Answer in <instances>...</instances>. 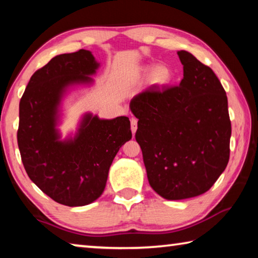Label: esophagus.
<instances>
[{"label":"esophagus","mask_w":258,"mask_h":258,"mask_svg":"<svg viewBox=\"0 0 258 258\" xmlns=\"http://www.w3.org/2000/svg\"><path fill=\"white\" fill-rule=\"evenodd\" d=\"M138 130V119L137 118H131V131H132L133 135L135 134Z\"/></svg>","instance_id":"1"}]
</instances>
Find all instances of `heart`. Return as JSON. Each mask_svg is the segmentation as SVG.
<instances>
[{
	"mask_svg": "<svg viewBox=\"0 0 258 258\" xmlns=\"http://www.w3.org/2000/svg\"><path fill=\"white\" fill-rule=\"evenodd\" d=\"M151 73V80L156 84H159V85H163L166 84V83H168L169 80H171V71L169 69L164 66V64H160V66H157L156 68L151 69V67H147L145 68V72L146 73Z\"/></svg>",
	"mask_w": 258,
	"mask_h": 258,
	"instance_id": "b5f03b06",
	"label": "heart"
}]
</instances>
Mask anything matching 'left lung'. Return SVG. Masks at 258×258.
<instances>
[{
	"mask_svg": "<svg viewBox=\"0 0 258 258\" xmlns=\"http://www.w3.org/2000/svg\"><path fill=\"white\" fill-rule=\"evenodd\" d=\"M183 80L152 85L131 101L152 189L165 199L205 194L230 158L228 98L215 73L186 51H178Z\"/></svg>",
	"mask_w": 258,
	"mask_h": 258,
	"instance_id": "left-lung-1",
	"label": "left lung"
}]
</instances>
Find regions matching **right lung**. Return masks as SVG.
Returning a JSON list of instances; mask_svg holds the SVG:
<instances>
[{
    "instance_id": "add662e5",
    "label": "right lung",
    "mask_w": 258,
    "mask_h": 258,
    "mask_svg": "<svg viewBox=\"0 0 258 258\" xmlns=\"http://www.w3.org/2000/svg\"><path fill=\"white\" fill-rule=\"evenodd\" d=\"M98 67L87 50L56 55L33 74L19 103L17 140L26 172L51 199L69 207L101 196L113 158L132 138L128 117L87 113L74 140H59L56 113L64 90L92 82L89 75Z\"/></svg>"
}]
</instances>
